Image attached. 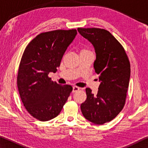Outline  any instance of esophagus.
I'll return each mask as SVG.
<instances>
[{
  "label": "esophagus",
  "instance_id": "34e87169",
  "mask_svg": "<svg viewBox=\"0 0 148 148\" xmlns=\"http://www.w3.org/2000/svg\"><path fill=\"white\" fill-rule=\"evenodd\" d=\"M79 89H80V88H79V87H77V86H74V87H73V90H72V92H77V91H78Z\"/></svg>",
  "mask_w": 148,
  "mask_h": 148
}]
</instances>
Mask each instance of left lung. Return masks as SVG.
I'll list each match as a JSON object with an SVG mask.
<instances>
[{"instance_id": "1", "label": "left lung", "mask_w": 148, "mask_h": 148, "mask_svg": "<svg viewBox=\"0 0 148 148\" xmlns=\"http://www.w3.org/2000/svg\"><path fill=\"white\" fill-rule=\"evenodd\" d=\"M77 31L93 45L96 52L93 66L101 82L96 94L86 88L87 99L80 107L88 121L102 125L113 120L123 108L131 64L124 47L107 30L78 28Z\"/></svg>"}]
</instances>
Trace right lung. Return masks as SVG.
<instances>
[{
	"label": "right lung",
	"mask_w": 148,
	"mask_h": 148,
	"mask_svg": "<svg viewBox=\"0 0 148 148\" xmlns=\"http://www.w3.org/2000/svg\"><path fill=\"white\" fill-rule=\"evenodd\" d=\"M76 34V29L42 32L25 49L17 72V87L27 111L39 121L58 116L73 89L70 85L52 81L48 74L57 71Z\"/></svg>",
	"instance_id": "obj_1"
}]
</instances>
